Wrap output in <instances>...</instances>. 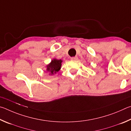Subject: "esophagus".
<instances>
[{
  "mask_svg": "<svg viewBox=\"0 0 131 131\" xmlns=\"http://www.w3.org/2000/svg\"><path fill=\"white\" fill-rule=\"evenodd\" d=\"M78 57L77 56H75V57H72L71 58V60H78Z\"/></svg>",
  "mask_w": 131,
  "mask_h": 131,
  "instance_id": "esophagus-1",
  "label": "esophagus"
}]
</instances>
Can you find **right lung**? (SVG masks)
<instances>
[{"label":"right lung","mask_w":131,"mask_h":131,"mask_svg":"<svg viewBox=\"0 0 131 131\" xmlns=\"http://www.w3.org/2000/svg\"><path fill=\"white\" fill-rule=\"evenodd\" d=\"M61 60L54 59L47 66V71L49 72V75H53L60 70L61 66Z\"/></svg>","instance_id":"1"}]
</instances>
